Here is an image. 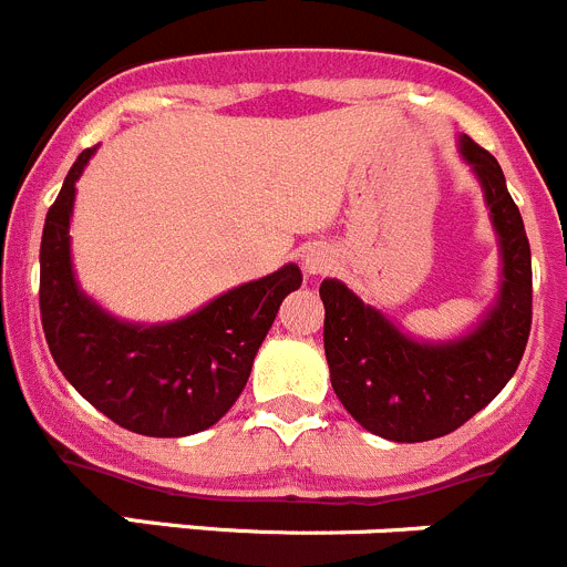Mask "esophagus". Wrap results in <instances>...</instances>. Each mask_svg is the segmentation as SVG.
Segmentation results:
<instances>
[{
	"mask_svg": "<svg viewBox=\"0 0 567 567\" xmlns=\"http://www.w3.org/2000/svg\"><path fill=\"white\" fill-rule=\"evenodd\" d=\"M300 264H303V272L309 278H318V275H326L334 269V252H331L326 244H311V247L303 249V256H300Z\"/></svg>",
	"mask_w": 567,
	"mask_h": 567,
	"instance_id": "34e87169",
	"label": "esophagus"
}]
</instances>
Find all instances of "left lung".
Listing matches in <instances>:
<instances>
[{"label":"left lung","mask_w":567,"mask_h":567,"mask_svg":"<svg viewBox=\"0 0 567 567\" xmlns=\"http://www.w3.org/2000/svg\"><path fill=\"white\" fill-rule=\"evenodd\" d=\"M458 154L489 207L497 236V295L472 329L424 340L393 323L337 278L320 284L331 388L368 433L388 441L441 439L470 422L506 388L532 331V249L501 165L458 134Z\"/></svg>","instance_id":"left-lung-1"}]
</instances>
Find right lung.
<instances>
[{
	"instance_id": "1",
	"label": "right lung",
	"mask_w": 567,
	"mask_h": 567,
	"mask_svg": "<svg viewBox=\"0 0 567 567\" xmlns=\"http://www.w3.org/2000/svg\"><path fill=\"white\" fill-rule=\"evenodd\" d=\"M95 152L97 145L75 159L41 233L39 303L50 354L114 424L154 439L202 433L241 396L280 303L303 275L298 264H284L168 323L117 318L83 292L72 267L75 182Z\"/></svg>"
}]
</instances>
